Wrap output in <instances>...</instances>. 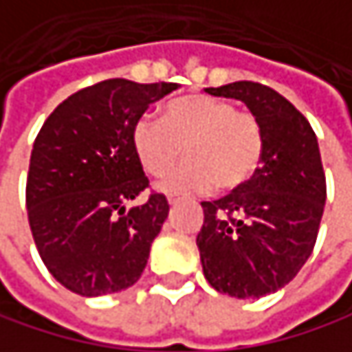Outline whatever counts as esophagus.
<instances>
[{
    "mask_svg": "<svg viewBox=\"0 0 352 352\" xmlns=\"http://www.w3.org/2000/svg\"><path fill=\"white\" fill-rule=\"evenodd\" d=\"M182 200H184V198H182L179 194H168V196H166V202H168L170 206H175V204H179Z\"/></svg>",
    "mask_w": 352,
    "mask_h": 352,
    "instance_id": "obj_1",
    "label": "esophagus"
}]
</instances>
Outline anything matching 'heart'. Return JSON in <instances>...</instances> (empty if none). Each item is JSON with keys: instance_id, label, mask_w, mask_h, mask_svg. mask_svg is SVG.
Wrapping results in <instances>:
<instances>
[{"instance_id": "1", "label": "heart", "mask_w": 352, "mask_h": 352, "mask_svg": "<svg viewBox=\"0 0 352 352\" xmlns=\"http://www.w3.org/2000/svg\"><path fill=\"white\" fill-rule=\"evenodd\" d=\"M142 168L164 177L184 156L186 162L160 184L162 192H202L217 184L221 192L243 188L264 156L258 117L233 102L190 94L164 107L162 119L142 117L131 133Z\"/></svg>"}]
</instances>
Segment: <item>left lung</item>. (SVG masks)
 <instances>
[{
    "mask_svg": "<svg viewBox=\"0 0 352 352\" xmlns=\"http://www.w3.org/2000/svg\"><path fill=\"white\" fill-rule=\"evenodd\" d=\"M206 92L248 104L262 125L264 156L243 188L202 202L196 243L204 276L219 293L260 299L289 285L314 252L326 204L318 138L270 86L241 80Z\"/></svg>",
    "mask_w": 352,
    "mask_h": 352,
    "instance_id": "obj_1",
    "label": "left lung"
}]
</instances>
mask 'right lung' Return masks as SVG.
<instances>
[{
    "label": "right lung",
    "instance_id": "add662e5",
    "mask_svg": "<svg viewBox=\"0 0 352 352\" xmlns=\"http://www.w3.org/2000/svg\"><path fill=\"white\" fill-rule=\"evenodd\" d=\"M173 90V82H98L67 96L34 140L28 223L47 270L72 293H119L146 268L168 202L150 194L127 208L148 190L131 133L146 109Z\"/></svg>",
    "mask_w": 352,
    "mask_h": 352
}]
</instances>
